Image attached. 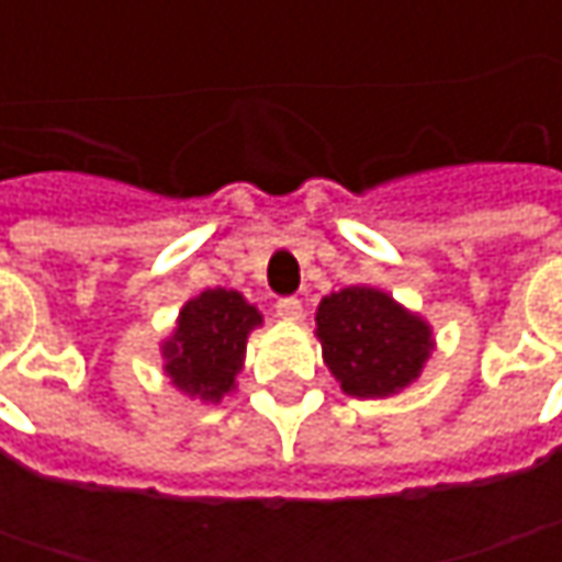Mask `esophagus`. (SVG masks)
Returning <instances> with one entry per match:
<instances>
[{"mask_svg":"<svg viewBox=\"0 0 562 562\" xmlns=\"http://www.w3.org/2000/svg\"><path fill=\"white\" fill-rule=\"evenodd\" d=\"M274 310H278L281 318H288V322H300V318H303V303H300L296 296H281Z\"/></svg>","mask_w":562,"mask_h":562,"instance_id":"esophagus-1","label":"esophagus"}]
</instances>
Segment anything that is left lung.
I'll use <instances>...</instances> for the list:
<instances>
[{
  "label": "left lung",
  "instance_id": "8db88e82",
  "mask_svg": "<svg viewBox=\"0 0 562 562\" xmlns=\"http://www.w3.org/2000/svg\"><path fill=\"white\" fill-rule=\"evenodd\" d=\"M315 337L350 397H387L416 381L431 353V328L384 291L353 284L318 303Z\"/></svg>",
  "mask_w": 562,
  "mask_h": 562
}]
</instances>
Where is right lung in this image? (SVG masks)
I'll use <instances>...</instances> for the list:
<instances>
[{"mask_svg": "<svg viewBox=\"0 0 562 562\" xmlns=\"http://www.w3.org/2000/svg\"><path fill=\"white\" fill-rule=\"evenodd\" d=\"M262 315L237 291H203L178 315V328L165 340V372L190 397L218 403L244 369L247 335Z\"/></svg>", "mask_w": 562, "mask_h": 562, "instance_id": "right-lung-1", "label": "right lung"}]
</instances>
